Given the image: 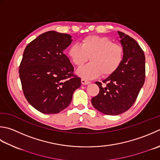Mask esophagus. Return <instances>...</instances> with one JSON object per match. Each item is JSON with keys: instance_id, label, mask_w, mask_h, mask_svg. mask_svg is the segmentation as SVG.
Returning a JSON list of instances; mask_svg holds the SVG:
<instances>
[{"instance_id": "1", "label": "esophagus", "mask_w": 160, "mask_h": 160, "mask_svg": "<svg viewBox=\"0 0 160 160\" xmlns=\"http://www.w3.org/2000/svg\"><path fill=\"white\" fill-rule=\"evenodd\" d=\"M81 82H82V84H84V85H87V84H90L89 81L86 80H84V79H82V80H81Z\"/></svg>"}]
</instances>
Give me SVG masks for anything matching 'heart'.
I'll return each mask as SVG.
<instances>
[{"instance_id": "obj_1", "label": "heart", "mask_w": 160, "mask_h": 160, "mask_svg": "<svg viewBox=\"0 0 160 160\" xmlns=\"http://www.w3.org/2000/svg\"><path fill=\"white\" fill-rule=\"evenodd\" d=\"M68 55L77 67H81L88 60L91 62L78 68V76L86 80L98 78L102 73L108 76L113 74L121 66L123 58V48L106 37L90 35L80 42L72 44Z\"/></svg>"}]
</instances>
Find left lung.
<instances>
[{
	"mask_svg": "<svg viewBox=\"0 0 160 160\" xmlns=\"http://www.w3.org/2000/svg\"><path fill=\"white\" fill-rule=\"evenodd\" d=\"M123 58L119 68L102 81L96 82L100 92L92 99L97 110L107 115H118L132 107L145 81V55L132 37L118 32Z\"/></svg>",
	"mask_w": 160,
	"mask_h": 160,
	"instance_id": "left-lung-1",
	"label": "left lung"
}]
</instances>
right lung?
Wrapping results in <instances>:
<instances>
[{
  "label": "right lung",
  "mask_w": 160,
  "mask_h": 160,
  "mask_svg": "<svg viewBox=\"0 0 160 160\" xmlns=\"http://www.w3.org/2000/svg\"><path fill=\"white\" fill-rule=\"evenodd\" d=\"M68 34L48 31L28 43L19 77L28 102L43 114H58L67 108L81 79L63 51L73 39Z\"/></svg>",
  "instance_id": "1"
}]
</instances>
